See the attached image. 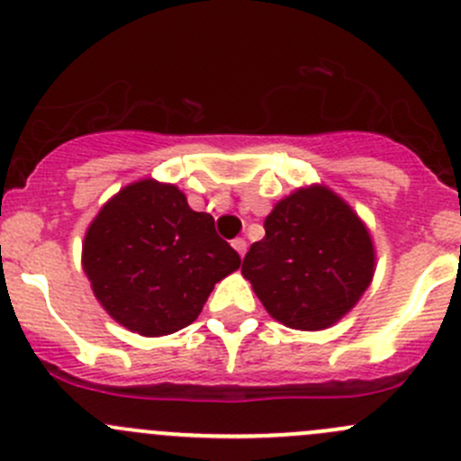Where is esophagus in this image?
Wrapping results in <instances>:
<instances>
[{
	"label": "esophagus",
	"mask_w": 461,
	"mask_h": 461,
	"mask_svg": "<svg viewBox=\"0 0 461 461\" xmlns=\"http://www.w3.org/2000/svg\"><path fill=\"white\" fill-rule=\"evenodd\" d=\"M231 248H234L240 257H245V252H248V243H245V239H234L231 240Z\"/></svg>",
	"instance_id": "1"
}]
</instances>
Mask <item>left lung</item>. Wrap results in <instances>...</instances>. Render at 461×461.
Instances as JSON below:
<instances>
[{
	"mask_svg": "<svg viewBox=\"0 0 461 461\" xmlns=\"http://www.w3.org/2000/svg\"><path fill=\"white\" fill-rule=\"evenodd\" d=\"M375 265L373 236L355 209L325 185H310L274 204L240 272L269 317L314 332L355 308Z\"/></svg>",
	"mask_w": 461,
	"mask_h": 461,
	"instance_id": "1",
	"label": "left lung"
}]
</instances>
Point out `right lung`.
Returning <instances> with one entry per match:
<instances>
[{"label":"right lung","instance_id":"add662e5","mask_svg":"<svg viewBox=\"0 0 461 461\" xmlns=\"http://www.w3.org/2000/svg\"><path fill=\"white\" fill-rule=\"evenodd\" d=\"M82 267L111 319L165 337L198 319L240 257L176 185L142 178L102 204L85 234Z\"/></svg>","mask_w":461,"mask_h":461}]
</instances>
